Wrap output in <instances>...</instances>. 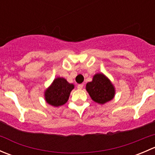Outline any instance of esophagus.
<instances>
[{
    "instance_id": "obj_1",
    "label": "esophagus",
    "mask_w": 155,
    "mask_h": 155,
    "mask_svg": "<svg viewBox=\"0 0 155 155\" xmlns=\"http://www.w3.org/2000/svg\"><path fill=\"white\" fill-rule=\"evenodd\" d=\"M82 87H83V84H79V85H77L78 89H82Z\"/></svg>"
}]
</instances>
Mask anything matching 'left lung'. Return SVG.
<instances>
[{
	"label": "left lung",
	"instance_id": "1",
	"mask_svg": "<svg viewBox=\"0 0 155 155\" xmlns=\"http://www.w3.org/2000/svg\"><path fill=\"white\" fill-rule=\"evenodd\" d=\"M86 90L94 102L104 104L115 96V87L109 79L103 73H97L91 82H87Z\"/></svg>",
	"mask_w": 155,
	"mask_h": 155
}]
</instances>
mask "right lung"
<instances>
[{"label": "right lung", "instance_id": "1", "mask_svg": "<svg viewBox=\"0 0 155 155\" xmlns=\"http://www.w3.org/2000/svg\"><path fill=\"white\" fill-rule=\"evenodd\" d=\"M73 88V84H70L64 78L58 77L45 91V99L53 107L62 106L68 102L70 92Z\"/></svg>", "mask_w": 155, "mask_h": 155}]
</instances>
